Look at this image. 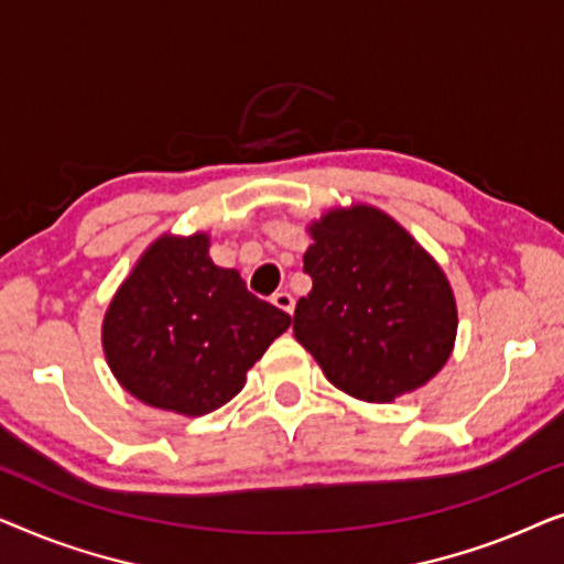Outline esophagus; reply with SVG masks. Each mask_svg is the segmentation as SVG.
<instances>
[{
    "label": "esophagus",
    "mask_w": 564,
    "mask_h": 564,
    "mask_svg": "<svg viewBox=\"0 0 564 564\" xmlns=\"http://www.w3.org/2000/svg\"><path fill=\"white\" fill-rule=\"evenodd\" d=\"M272 303H274L276 307H280V311L290 313V315H292V311H295V300H292L290 292H274Z\"/></svg>",
    "instance_id": "1"
}]
</instances>
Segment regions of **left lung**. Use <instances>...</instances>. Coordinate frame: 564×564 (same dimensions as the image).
Returning <instances> with one entry per match:
<instances>
[{
    "instance_id": "left-lung-1",
    "label": "left lung",
    "mask_w": 564,
    "mask_h": 564,
    "mask_svg": "<svg viewBox=\"0 0 564 564\" xmlns=\"http://www.w3.org/2000/svg\"><path fill=\"white\" fill-rule=\"evenodd\" d=\"M295 338L323 375L367 403L426 384L449 359L457 305L434 259L375 207L334 210L311 228Z\"/></svg>"
}]
</instances>
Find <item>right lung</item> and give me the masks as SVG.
Segmentation results:
<instances>
[{"mask_svg":"<svg viewBox=\"0 0 564 564\" xmlns=\"http://www.w3.org/2000/svg\"><path fill=\"white\" fill-rule=\"evenodd\" d=\"M292 318L207 257V236L159 238L105 315L102 344L130 395L203 415L241 392L246 372Z\"/></svg>","mask_w":564,"mask_h":564,"instance_id":"1","label":"right lung"}]
</instances>
